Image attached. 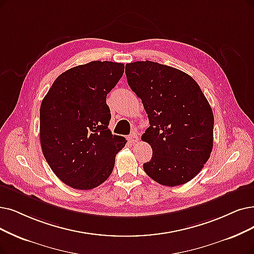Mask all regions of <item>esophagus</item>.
Returning <instances> with one entry per match:
<instances>
[{"instance_id": "1", "label": "esophagus", "mask_w": 254, "mask_h": 254, "mask_svg": "<svg viewBox=\"0 0 254 254\" xmlns=\"http://www.w3.org/2000/svg\"><path fill=\"white\" fill-rule=\"evenodd\" d=\"M127 139H128V143H129L130 145H134V144H136L137 141H138V136H137L136 133H132V134H130V135L127 137Z\"/></svg>"}]
</instances>
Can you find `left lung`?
Returning <instances> with one entry per match:
<instances>
[{"label":"left lung","mask_w":254,"mask_h":254,"mask_svg":"<svg viewBox=\"0 0 254 254\" xmlns=\"http://www.w3.org/2000/svg\"><path fill=\"white\" fill-rule=\"evenodd\" d=\"M126 77L148 115L141 135L152 148L146 174L167 187L185 185L208 160L214 145V115L198 83L175 67L157 63L126 64Z\"/></svg>","instance_id":"8db88e82"}]
</instances>
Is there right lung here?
Masks as SVG:
<instances>
[{"label": "right lung", "instance_id": "obj_1", "mask_svg": "<svg viewBox=\"0 0 254 254\" xmlns=\"http://www.w3.org/2000/svg\"><path fill=\"white\" fill-rule=\"evenodd\" d=\"M125 65L92 62L56 78L40 105V145L55 175L66 186L92 190L110 176L123 136L111 134L106 96Z\"/></svg>", "mask_w": 254, "mask_h": 254}]
</instances>
